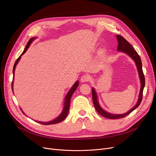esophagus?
I'll use <instances>...</instances> for the list:
<instances>
[{
	"label": "esophagus",
	"instance_id": "obj_1",
	"mask_svg": "<svg viewBox=\"0 0 156 156\" xmlns=\"http://www.w3.org/2000/svg\"><path fill=\"white\" fill-rule=\"evenodd\" d=\"M89 79H90V78L88 75H83L80 78V81L81 83H85V82L88 81L89 80Z\"/></svg>",
	"mask_w": 156,
	"mask_h": 156
}]
</instances>
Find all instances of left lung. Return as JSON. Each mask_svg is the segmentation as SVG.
Masks as SVG:
<instances>
[{
	"label": "left lung",
	"mask_w": 156,
	"mask_h": 156,
	"mask_svg": "<svg viewBox=\"0 0 156 156\" xmlns=\"http://www.w3.org/2000/svg\"><path fill=\"white\" fill-rule=\"evenodd\" d=\"M117 40L118 42V51L121 52H123L126 54H127L128 56H129L131 58H132L137 68L138 73V76L139 78H140V93H139L138 95V101L136 103V104L133 106V108H132L130 110H129L127 112L124 113V114H112L110 112H108V111H106L104 110L102 107L101 106L99 101H98V95L97 94L95 91V90L94 88H92V99H93V102L94 105L95 106V108L96 111L98 112V113L100 114L101 116L107 118L108 119H119L124 118L129 113L133 111L135 109H136L139 105L140 104L141 101L142 100V95H143V90L145 87V77L144 73L142 71V61L140 59V57L138 54V53L136 52L135 50V48L133 47V46L131 45L130 44L128 43V41L125 39L121 35H116Z\"/></svg>",
	"instance_id": "obj_1"
}]
</instances>
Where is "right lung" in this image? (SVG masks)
<instances>
[{"mask_svg":"<svg viewBox=\"0 0 156 156\" xmlns=\"http://www.w3.org/2000/svg\"><path fill=\"white\" fill-rule=\"evenodd\" d=\"M37 38V37H33L31 38L29 42H28L25 48L24 49V51L23 52V53L20 55V56L18 57V58L17 59V60L16 61L15 63H14V67H13V70H12V73H13V79H12V90L13 91V81H14V71H15V69H16V65L18 64V62L20 61V59L21 56L25 53L27 52V51L28 50V48H29V47L30 46L31 44L34 42V41ZM78 85H79V81L77 80L76 82L75 83V84H74L73 85V87L70 88L69 90L68 91V92L67 93L66 95L65 98H64V108H63V109L61 112V113L59 114V115L57 116L56 118H55L54 119L52 120V121H47V122H43V121H35L38 122H39V123L40 124H42V125H54V124H56V123H59V122L62 121L66 118L68 116V112H69V105H70V101H71V98L73 94V93L75 92V90H76V88H78ZM21 111L23 112V113L24 114H25L24 113V112L21 110Z\"/></svg>","mask_w":156,"mask_h":156,"instance_id":"obj_1","label":"right lung"}]
</instances>
